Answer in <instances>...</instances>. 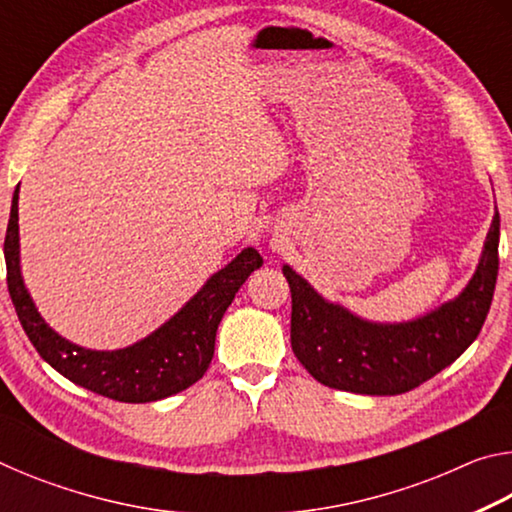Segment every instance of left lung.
Masks as SVG:
<instances>
[{"mask_svg":"<svg viewBox=\"0 0 512 512\" xmlns=\"http://www.w3.org/2000/svg\"><path fill=\"white\" fill-rule=\"evenodd\" d=\"M499 271V214L463 293L409 323H370L327 302L291 266V348L320 384L361 395H400L470 348L492 305Z\"/></svg>","mask_w":512,"mask_h":512,"instance_id":"left-lung-1","label":"left lung"}]
</instances>
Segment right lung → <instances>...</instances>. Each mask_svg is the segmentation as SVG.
<instances>
[{
    "mask_svg": "<svg viewBox=\"0 0 512 512\" xmlns=\"http://www.w3.org/2000/svg\"><path fill=\"white\" fill-rule=\"evenodd\" d=\"M17 185L8 219L4 257L8 293L29 341L51 368L88 391L117 402L144 404L185 391L205 375L214 357L221 318L248 275L264 264L255 248H244L214 273L187 305L146 339L124 350H85L69 343L38 314L20 271V225Z\"/></svg>",
    "mask_w": 512,
    "mask_h": 512,
    "instance_id": "right-lung-1",
    "label": "right lung"
}]
</instances>
